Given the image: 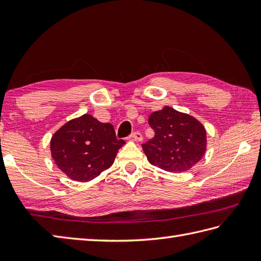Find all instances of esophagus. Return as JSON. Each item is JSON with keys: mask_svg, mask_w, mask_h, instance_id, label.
<instances>
[{"mask_svg": "<svg viewBox=\"0 0 261 261\" xmlns=\"http://www.w3.org/2000/svg\"><path fill=\"white\" fill-rule=\"evenodd\" d=\"M131 138H132V139H134V140H136V141H142V139H143V138H142V135L140 134L139 131H136V132H134V134L131 135Z\"/></svg>", "mask_w": 261, "mask_h": 261, "instance_id": "obj_1", "label": "esophagus"}]
</instances>
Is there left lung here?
Instances as JSON below:
<instances>
[{
  "label": "left lung",
  "instance_id": "1",
  "mask_svg": "<svg viewBox=\"0 0 261 261\" xmlns=\"http://www.w3.org/2000/svg\"><path fill=\"white\" fill-rule=\"evenodd\" d=\"M154 131L142 145L148 162L170 173H182L195 166L206 151V130L194 116L165 107L149 116Z\"/></svg>",
  "mask_w": 261,
  "mask_h": 261
}]
</instances>
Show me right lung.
Segmentation results:
<instances>
[{
    "instance_id": "1",
    "label": "right lung",
    "mask_w": 261,
    "mask_h": 261,
    "mask_svg": "<svg viewBox=\"0 0 261 261\" xmlns=\"http://www.w3.org/2000/svg\"><path fill=\"white\" fill-rule=\"evenodd\" d=\"M124 140H118L112 124L102 123L91 114L68 121L50 140L54 162L76 181H88L113 165Z\"/></svg>"
}]
</instances>
